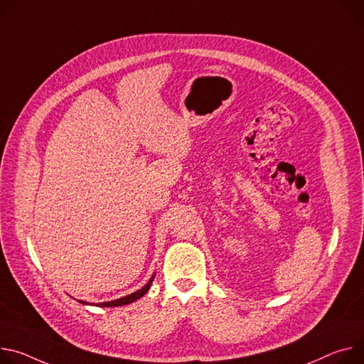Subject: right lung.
<instances>
[{"label": "right lung", "instance_id": "1", "mask_svg": "<svg viewBox=\"0 0 364 364\" xmlns=\"http://www.w3.org/2000/svg\"><path fill=\"white\" fill-rule=\"evenodd\" d=\"M154 277L155 276H152L151 277V280L142 287V289H139L138 291H134V293H130V294H127V296H124V297H120V299H116V301H110V302H102V304H95V306H102V308H112V306H122V305H127V304H132V302H135V301H138V299H141V297L149 290V287H151V284H152V280H154ZM78 302H81V304H84V305H90V304H87V302H84V301H78ZM91 305H94V304H91Z\"/></svg>", "mask_w": 364, "mask_h": 364}]
</instances>
